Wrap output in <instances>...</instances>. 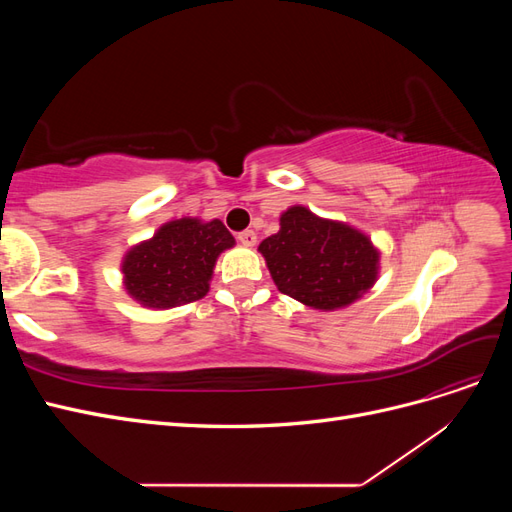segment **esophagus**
<instances>
[{
	"mask_svg": "<svg viewBox=\"0 0 512 512\" xmlns=\"http://www.w3.org/2000/svg\"><path fill=\"white\" fill-rule=\"evenodd\" d=\"M237 239H239V243L252 247L256 243V232L254 230H243V232H239Z\"/></svg>",
	"mask_w": 512,
	"mask_h": 512,
	"instance_id": "34e87169",
	"label": "esophagus"
}]
</instances>
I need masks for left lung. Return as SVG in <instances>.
Instances as JSON below:
<instances>
[{
  "label": "left lung",
  "instance_id": "1",
  "mask_svg": "<svg viewBox=\"0 0 512 512\" xmlns=\"http://www.w3.org/2000/svg\"><path fill=\"white\" fill-rule=\"evenodd\" d=\"M280 226L258 247L280 292L331 312L374 286L378 250L363 232L320 220L305 207L288 209Z\"/></svg>",
  "mask_w": 512,
  "mask_h": 512
}]
</instances>
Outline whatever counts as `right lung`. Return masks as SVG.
I'll use <instances>...</instances> for the list:
<instances>
[{"label": "right lung", "mask_w": 512, "mask_h": 512, "mask_svg": "<svg viewBox=\"0 0 512 512\" xmlns=\"http://www.w3.org/2000/svg\"><path fill=\"white\" fill-rule=\"evenodd\" d=\"M235 245L220 220L183 218L132 247L123 260L126 290L149 307H175L203 299L220 252Z\"/></svg>", "instance_id": "right-lung-1"}]
</instances>
